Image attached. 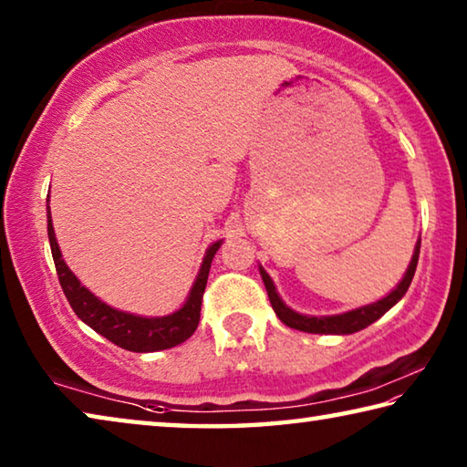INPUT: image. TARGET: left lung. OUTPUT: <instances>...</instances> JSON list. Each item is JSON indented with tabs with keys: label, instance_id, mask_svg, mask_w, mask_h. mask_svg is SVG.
<instances>
[{
	"label": "left lung",
	"instance_id": "obj_1",
	"mask_svg": "<svg viewBox=\"0 0 467 467\" xmlns=\"http://www.w3.org/2000/svg\"><path fill=\"white\" fill-rule=\"evenodd\" d=\"M418 255H420V239H418V243H416L414 255H412V259H410V265L404 274V278L400 280L398 286H395L387 296L379 298L370 305L358 306V309H352V311H346L339 315H319V317L317 315H303L295 309H290V306L280 298L274 280L270 278V274H267L262 265H259V274H262V280L265 284L272 309L275 311V315H278V319L284 323V326L298 329V331H306V334L348 336V334H354V331L368 327L370 323H375L379 317H383V315L389 311L393 305H398L400 300L404 298V295L408 292L410 284H412V278H414Z\"/></svg>",
	"mask_w": 467,
	"mask_h": 467
}]
</instances>
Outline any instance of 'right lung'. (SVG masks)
<instances>
[{
    "instance_id": "1",
    "label": "right lung",
    "mask_w": 467,
    "mask_h": 467,
    "mask_svg": "<svg viewBox=\"0 0 467 467\" xmlns=\"http://www.w3.org/2000/svg\"><path fill=\"white\" fill-rule=\"evenodd\" d=\"M47 234H49L55 270H57L63 295L69 300L78 317L97 331V334L107 337L109 342L125 348L130 352H156L183 344L187 337L193 336L197 323H200L202 296L205 284H208L212 259H214L216 251L223 244V239L214 241L205 249L203 262L195 275L193 286L189 290L185 303L175 313L162 315V317H141V315L119 311L115 306L102 303L99 296H94L88 288L82 286L78 275L63 262L61 249L57 239H55L49 205H47Z\"/></svg>"
}]
</instances>
